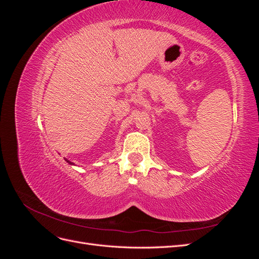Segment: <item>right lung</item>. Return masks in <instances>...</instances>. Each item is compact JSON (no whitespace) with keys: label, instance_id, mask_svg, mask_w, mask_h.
Segmentation results:
<instances>
[{"label":"right lung","instance_id":"1","mask_svg":"<svg viewBox=\"0 0 259 259\" xmlns=\"http://www.w3.org/2000/svg\"><path fill=\"white\" fill-rule=\"evenodd\" d=\"M65 160H66V161H67V162L70 164V165H73V163H72L71 161H69V160H67V159H65Z\"/></svg>","mask_w":259,"mask_h":259}]
</instances>
